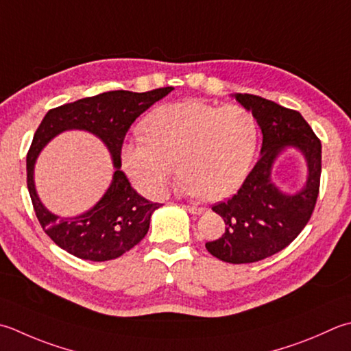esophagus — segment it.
<instances>
[{"mask_svg":"<svg viewBox=\"0 0 351 351\" xmlns=\"http://www.w3.org/2000/svg\"><path fill=\"white\" fill-rule=\"evenodd\" d=\"M185 210L191 213V215H204L207 211L204 207H195V205H185Z\"/></svg>","mask_w":351,"mask_h":351,"instance_id":"34e87169","label":"esophagus"}]
</instances>
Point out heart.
<instances>
[{
    "label": "heart",
    "mask_w": 351,
    "mask_h": 351,
    "mask_svg": "<svg viewBox=\"0 0 351 351\" xmlns=\"http://www.w3.org/2000/svg\"><path fill=\"white\" fill-rule=\"evenodd\" d=\"M141 129L144 140L126 143L121 162L135 187L150 197L164 193L176 162L184 193L211 201L228 197L248 175L258 141L248 109L202 100L158 106Z\"/></svg>",
    "instance_id": "1"
}]
</instances>
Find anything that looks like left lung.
<instances>
[{
	"label": "left lung",
	"mask_w": 351,
	"mask_h": 351,
	"mask_svg": "<svg viewBox=\"0 0 351 351\" xmlns=\"http://www.w3.org/2000/svg\"><path fill=\"white\" fill-rule=\"evenodd\" d=\"M234 97L262 129V156L234 196L213 205L225 231L205 248L222 262L240 265L285 250L307 225L319 193L321 141L298 111L252 94ZM286 147L300 148L308 162L306 185L295 195L283 194L270 180L273 161Z\"/></svg>",
	"instance_id": "1"
}]
</instances>
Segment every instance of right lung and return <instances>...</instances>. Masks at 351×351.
<instances>
[{
	"instance_id": "1",
	"label": "right lung",
	"mask_w": 351,
	"mask_h": 351,
	"mask_svg": "<svg viewBox=\"0 0 351 351\" xmlns=\"http://www.w3.org/2000/svg\"><path fill=\"white\" fill-rule=\"evenodd\" d=\"M171 89L166 86L147 93L108 91L66 103L45 114L27 154V187L40 226L62 250L84 260L106 262L132 250L147 234L150 216L161 204L147 201L132 189L125 171L120 170L121 147L136 117L166 97ZM70 128L97 134L112 152L116 171L107 193L91 210L75 218H59L38 201L32 169L45 144Z\"/></svg>"
}]
</instances>
